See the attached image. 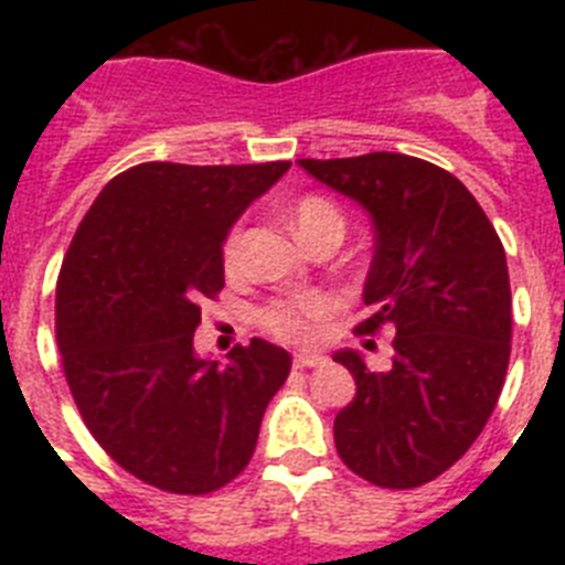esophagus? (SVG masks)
I'll list each match as a JSON object with an SVG mask.
<instances>
[{
  "instance_id": "esophagus-1",
  "label": "esophagus",
  "mask_w": 565,
  "mask_h": 565,
  "mask_svg": "<svg viewBox=\"0 0 565 565\" xmlns=\"http://www.w3.org/2000/svg\"><path fill=\"white\" fill-rule=\"evenodd\" d=\"M319 364H326V356H319V353H294V367H319Z\"/></svg>"
}]
</instances>
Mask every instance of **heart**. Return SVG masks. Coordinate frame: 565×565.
I'll return each instance as SVG.
<instances>
[{
	"mask_svg": "<svg viewBox=\"0 0 565 565\" xmlns=\"http://www.w3.org/2000/svg\"><path fill=\"white\" fill-rule=\"evenodd\" d=\"M294 228L302 239H311L313 234L326 232V228L339 226L342 228V214L326 198L308 194L302 201H297L291 212ZM239 259H243V228L234 226L223 239V266L226 271H237ZM331 299L322 294H299V297H279L266 302L257 311L259 326L274 333L277 339H288V342H308L319 333V322L331 313Z\"/></svg>",
	"mask_w": 565,
	"mask_h": 565,
	"instance_id": "obj_1",
	"label": "heart"
}]
</instances>
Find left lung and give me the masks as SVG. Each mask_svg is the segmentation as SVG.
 Listing matches in <instances>:
<instances>
[{
	"label": "left lung",
	"mask_w": 565,
	"mask_h": 565,
	"mask_svg": "<svg viewBox=\"0 0 565 565\" xmlns=\"http://www.w3.org/2000/svg\"><path fill=\"white\" fill-rule=\"evenodd\" d=\"M299 167L371 214L362 299L373 313L356 331L396 333L387 371H371L359 351L333 353L356 379L333 422L337 452L376 487H422L472 447L501 396L512 351L501 237L456 174L422 158L371 152Z\"/></svg>",
	"instance_id": "8db88e82"
}]
</instances>
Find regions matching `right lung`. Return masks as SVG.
<instances>
[{
    "instance_id": "1",
    "label": "right lung",
    "mask_w": 565,
    "mask_h": 565,
    "mask_svg": "<svg viewBox=\"0 0 565 565\" xmlns=\"http://www.w3.org/2000/svg\"><path fill=\"white\" fill-rule=\"evenodd\" d=\"M141 163L107 183L70 243L56 286L64 376L87 430L127 472L206 495L252 461L291 356L252 339L226 362L194 353L201 302L223 288V239L288 172Z\"/></svg>"
}]
</instances>
